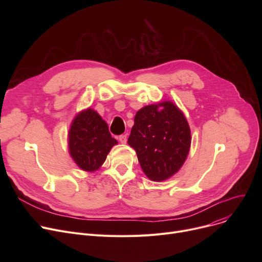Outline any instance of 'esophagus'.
I'll use <instances>...</instances> for the list:
<instances>
[{"label":"esophagus","mask_w":262,"mask_h":262,"mask_svg":"<svg viewBox=\"0 0 262 262\" xmlns=\"http://www.w3.org/2000/svg\"><path fill=\"white\" fill-rule=\"evenodd\" d=\"M119 140H120V142H121L122 144H125L126 141H127V136H126V135H121V136L119 137Z\"/></svg>","instance_id":"34e87169"}]
</instances>
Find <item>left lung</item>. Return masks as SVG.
<instances>
[{
	"label": "left lung",
	"mask_w": 262,
	"mask_h": 262,
	"mask_svg": "<svg viewBox=\"0 0 262 262\" xmlns=\"http://www.w3.org/2000/svg\"><path fill=\"white\" fill-rule=\"evenodd\" d=\"M127 143L149 180L163 182L185 163L191 130L182 110L171 101H162L137 112Z\"/></svg>",
	"instance_id": "8db88e82"
}]
</instances>
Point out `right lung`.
Segmentation results:
<instances>
[{
  "label": "right lung",
  "instance_id": "add662e5",
  "mask_svg": "<svg viewBox=\"0 0 262 262\" xmlns=\"http://www.w3.org/2000/svg\"><path fill=\"white\" fill-rule=\"evenodd\" d=\"M118 141L108 130L107 123L92 108L79 112L68 134V147L76 166L86 172L99 170Z\"/></svg>",
  "mask_w": 262,
  "mask_h": 262
}]
</instances>
